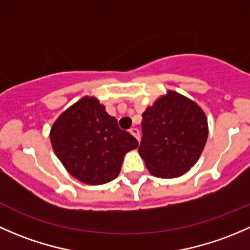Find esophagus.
<instances>
[{
    "mask_svg": "<svg viewBox=\"0 0 250 250\" xmlns=\"http://www.w3.org/2000/svg\"><path fill=\"white\" fill-rule=\"evenodd\" d=\"M130 133L133 136V137L137 138V140H138V138H140V130H138L137 127L130 128Z\"/></svg>",
    "mask_w": 250,
    "mask_h": 250,
    "instance_id": "esophagus-1",
    "label": "esophagus"
}]
</instances>
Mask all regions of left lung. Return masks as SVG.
<instances>
[{"mask_svg":"<svg viewBox=\"0 0 250 250\" xmlns=\"http://www.w3.org/2000/svg\"><path fill=\"white\" fill-rule=\"evenodd\" d=\"M142 118L138 153L153 176L176 178L197 163L207 142L208 123L194 101L167 91Z\"/></svg>","mask_w":250,"mask_h":250,"instance_id":"left-lung-1","label":"left lung"}]
</instances>
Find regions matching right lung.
Listing matches in <instances>:
<instances>
[{
	"label": "right lung",
	"instance_id": "add662e5",
	"mask_svg": "<svg viewBox=\"0 0 250 250\" xmlns=\"http://www.w3.org/2000/svg\"><path fill=\"white\" fill-rule=\"evenodd\" d=\"M50 142L59 160L78 181L90 185L117 178L127 151L138 142L118 126L104 104L85 96L67 108L54 123Z\"/></svg>",
	"mask_w": 250,
	"mask_h": 250
}]
</instances>
